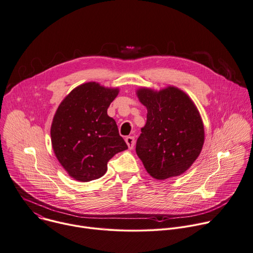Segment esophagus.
I'll use <instances>...</instances> for the list:
<instances>
[{
	"mask_svg": "<svg viewBox=\"0 0 253 253\" xmlns=\"http://www.w3.org/2000/svg\"><path fill=\"white\" fill-rule=\"evenodd\" d=\"M125 141H126V144L128 145V148L131 150L134 148V145H135V139L133 136H128L125 138Z\"/></svg>",
	"mask_w": 253,
	"mask_h": 253,
	"instance_id": "obj_1",
	"label": "esophagus"
}]
</instances>
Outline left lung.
Here are the masks:
<instances>
[{
	"label": "left lung",
	"mask_w": 253,
	"mask_h": 253,
	"mask_svg": "<svg viewBox=\"0 0 253 253\" xmlns=\"http://www.w3.org/2000/svg\"><path fill=\"white\" fill-rule=\"evenodd\" d=\"M147 108V121L136 143V153L148 174L163 181L184 174L200 156L205 129L191 97L176 86L159 91L136 90Z\"/></svg>",
	"instance_id": "left-lung-1"
}]
</instances>
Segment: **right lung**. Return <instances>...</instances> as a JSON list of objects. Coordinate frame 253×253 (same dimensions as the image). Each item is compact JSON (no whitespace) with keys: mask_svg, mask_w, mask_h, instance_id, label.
I'll list each match as a JSON object with an SVG mask.
<instances>
[{"mask_svg":"<svg viewBox=\"0 0 253 253\" xmlns=\"http://www.w3.org/2000/svg\"><path fill=\"white\" fill-rule=\"evenodd\" d=\"M119 93L95 81L72 89L61 101L50 127L54 155L66 173L79 182L101 178L108 161L128 149L107 109Z\"/></svg>","mask_w":253,"mask_h":253,"instance_id":"obj_1","label":"right lung"}]
</instances>
